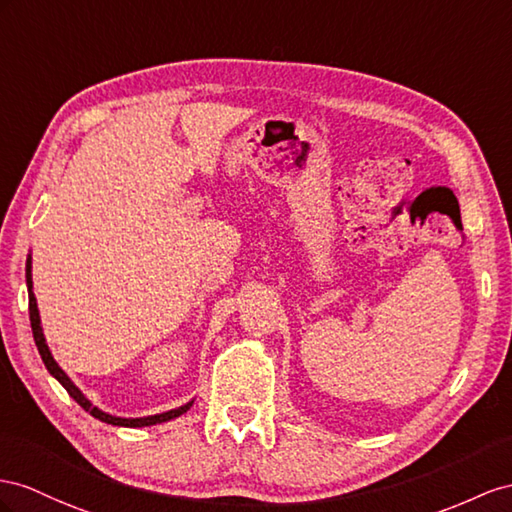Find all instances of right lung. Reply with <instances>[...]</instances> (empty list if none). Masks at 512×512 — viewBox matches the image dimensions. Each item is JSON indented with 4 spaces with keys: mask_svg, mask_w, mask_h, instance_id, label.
<instances>
[{
    "mask_svg": "<svg viewBox=\"0 0 512 512\" xmlns=\"http://www.w3.org/2000/svg\"><path fill=\"white\" fill-rule=\"evenodd\" d=\"M25 283H28V298H30V324H32V333H34V342H36V348H38V355H41L43 363L47 372L56 378V381L69 391V396L82 406V409L86 413H90L93 417L101 419V422L106 424H112V426H125V428H142V426H153V424H162V422H170V419H175L179 415L186 413L190 406L194 404V400L186 402L177 406V409H170V411H164V413H155V415H147V417H116V415H110L106 411H101L99 406H95L93 402H90L84 393L80 391V387H77L71 378L67 376V372H64L60 365L56 363L54 355H51V350L47 346V339H45V333H43V326H41V313H38V305H36V296L32 292V255H28V261H25Z\"/></svg>",
    "mask_w": 512,
    "mask_h": 512,
    "instance_id": "add662e5",
    "label": "right lung"
}]
</instances>
